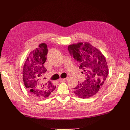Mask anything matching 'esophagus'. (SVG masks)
I'll list each match as a JSON object with an SVG mask.
<instances>
[{
	"mask_svg": "<svg viewBox=\"0 0 130 130\" xmlns=\"http://www.w3.org/2000/svg\"><path fill=\"white\" fill-rule=\"evenodd\" d=\"M68 80V78H66L60 79V82H65V81H67Z\"/></svg>",
	"mask_w": 130,
	"mask_h": 130,
	"instance_id": "1",
	"label": "esophagus"
}]
</instances>
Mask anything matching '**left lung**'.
Masks as SVG:
<instances>
[{
	"instance_id": "1",
	"label": "left lung",
	"mask_w": 130,
	"mask_h": 130,
	"mask_svg": "<svg viewBox=\"0 0 130 130\" xmlns=\"http://www.w3.org/2000/svg\"><path fill=\"white\" fill-rule=\"evenodd\" d=\"M68 49L86 76V80L73 89V93L83 99L93 96L102 88L109 73L105 56L87 42L71 44Z\"/></svg>"
}]
</instances>
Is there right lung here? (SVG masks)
Returning <instances> with one entry per match:
<instances>
[{
	"instance_id": "obj_1",
	"label": "right lung",
	"mask_w": 130,
	"mask_h": 130,
	"mask_svg": "<svg viewBox=\"0 0 130 130\" xmlns=\"http://www.w3.org/2000/svg\"><path fill=\"white\" fill-rule=\"evenodd\" d=\"M47 45L39 44L38 47L30 52L23 65V80L25 86L33 96L47 98L55 87L51 81L44 77L46 69L44 66L47 54Z\"/></svg>"
}]
</instances>
